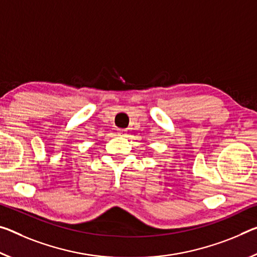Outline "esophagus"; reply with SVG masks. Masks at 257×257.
I'll list each match as a JSON object with an SVG mask.
<instances>
[{"label": "esophagus", "mask_w": 257, "mask_h": 257, "mask_svg": "<svg viewBox=\"0 0 257 257\" xmlns=\"http://www.w3.org/2000/svg\"><path fill=\"white\" fill-rule=\"evenodd\" d=\"M117 135L122 136V137L127 136V130H125V129H119V130H117Z\"/></svg>", "instance_id": "obj_1"}]
</instances>
